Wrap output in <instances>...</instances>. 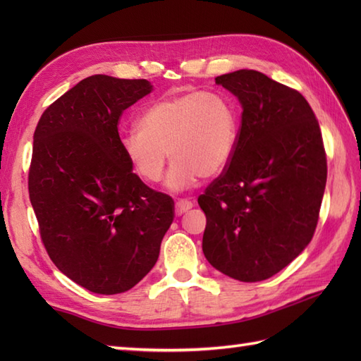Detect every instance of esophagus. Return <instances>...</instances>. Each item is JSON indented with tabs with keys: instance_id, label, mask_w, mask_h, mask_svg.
Returning <instances> with one entry per match:
<instances>
[{
	"instance_id": "obj_1",
	"label": "esophagus",
	"mask_w": 361,
	"mask_h": 361,
	"mask_svg": "<svg viewBox=\"0 0 361 361\" xmlns=\"http://www.w3.org/2000/svg\"><path fill=\"white\" fill-rule=\"evenodd\" d=\"M192 202H189V200H178L175 203V212H176V216H181V214H185V212H188L190 208H192Z\"/></svg>"
}]
</instances>
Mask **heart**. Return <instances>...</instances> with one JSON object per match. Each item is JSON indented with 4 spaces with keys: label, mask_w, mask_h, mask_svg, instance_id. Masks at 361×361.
<instances>
[{
    "label": "heart",
    "mask_w": 361,
    "mask_h": 361,
    "mask_svg": "<svg viewBox=\"0 0 361 361\" xmlns=\"http://www.w3.org/2000/svg\"><path fill=\"white\" fill-rule=\"evenodd\" d=\"M137 130L121 137V150L133 172L145 183H158L166 158L172 161L167 188H192L219 175L231 161L239 122L225 96L192 91L158 99L145 106Z\"/></svg>",
    "instance_id": "b5f03b06"
}]
</instances>
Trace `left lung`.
I'll list each match as a JSON object with an SVG mask.
<instances>
[{
    "mask_svg": "<svg viewBox=\"0 0 361 361\" xmlns=\"http://www.w3.org/2000/svg\"><path fill=\"white\" fill-rule=\"evenodd\" d=\"M242 104L234 155L198 197L206 214L203 252L229 278H271L312 240L327 159L309 102L255 70L216 78Z\"/></svg>",
    "mask_w": 361,
    "mask_h": 361,
    "instance_id": "obj_1",
    "label": "left lung"
}]
</instances>
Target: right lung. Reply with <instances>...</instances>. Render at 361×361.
I'll return each mask as SVG.
<instances>
[{
	"mask_svg": "<svg viewBox=\"0 0 361 361\" xmlns=\"http://www.w3.org/2000/svg\"><path fill=\"white\" fill-rule=\"evenodd\" d=\"M150 91L145 79L90 75L44 110L34 133L27 186L43 245L93 293L135 287L173 220L172 198L145 186L121 150L122 113Z\"/></svg>",
	"mask_w": 361,
	"mask_h": 361,
	"instance_id": "obj_1",
	"label": "right lung"
}]
</instances>
